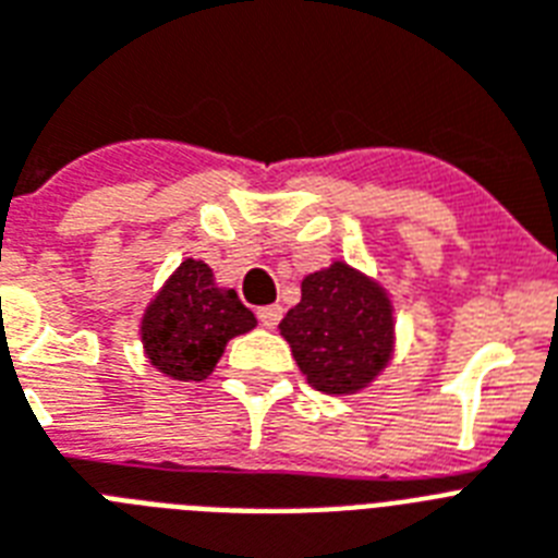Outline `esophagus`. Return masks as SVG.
Segmentation results:
<instances>
[{"mask_svg": "<svg viewBox=\"0 0 558 558\" xmlns=\"http://www.w3.org/2000/svg\"><path fill=\"white\" fill-rule=\"evenodd\" d=\"M279 319H282V305H268L259 311V322L265 325V328H276Z\"/></svg>", "mask_w": 558, "mask_h": 558, "instance_id": "obj_1", "label": "esophagus"}]
</instances>
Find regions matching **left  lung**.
Segmentation results:
<instances>
[{"label":"left lung","instance_id":"8db88e82","mask_svg":"<svg viewBox=\"0 0 558 558\" xmlns=\"http://www.w3.org/2000/svg\"><path fill=\"white\" fill-rule=\"evenodd\" d=\"M279 333L311 388L362 393L393 362V296L379 279L333 259L302 279V299L279 322Z\"/></svg>","mask_w":558,"mask_h":558}]
</instances>
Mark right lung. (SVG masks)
Returning <instances> with one entry per match:
<instances>
[{
	"label": "right lung",
	"instance_id": "add662e5",
	"mask_svg": "<svg viewBox=\"0 0 558 558\" xmlns=\"http://www.w3.org/2000/svg\"><path fill=\"white\" fill-rule=\"evenodd\" d=\"M253 328L256 316L236 290L216 282L210 265L187 256L142 311V353L168 379L205 381L230 339Z\"/></svg>",
	"mask_w": 558,
	"mask_h": 558
}]
</instances>
